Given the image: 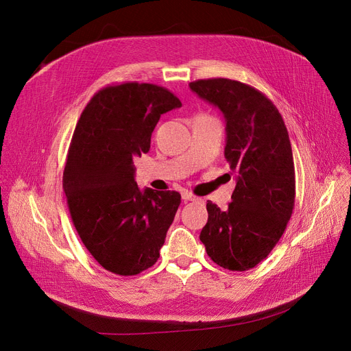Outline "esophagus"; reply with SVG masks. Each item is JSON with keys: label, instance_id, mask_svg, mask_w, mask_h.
I'll return each mask as SVG.
<instances>
[{"label": "esophagus", "instance_id": "obj_1", "mask_svg": "<svg viewBox=\"0 0 351 351\" xmlns=\"http://www.w3.org/2000/svg\"><path fill=\"white\" fill-rule=\"evenodd\" d=\"M182 199H183L184 202H195V200H197V197H196L195 195L189 193V192H183V193H182Z\"/></svg>", "mask_w": 351, "mask_h": 351}]
</instances>
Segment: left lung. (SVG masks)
Wrapping results in <instances>:
<instances>
[{
	"mask_svg": "<svg viewBox=\"0 0 351 351\" xmlns=\"http://www.w3.org/2000/svg\"><path fill=\"white\" fill-rule=\"evenodd\" d=\"M189 87L223 112L224 156L236 173L226 210L207 202L200 241L217 265L247 271L267 258L292 216L295 167L288 130L272 101L248 84L219 77Z\"/></svg>",
	"mask_w": 351,
	"mask_h": 351,
	"instance_id": "left-lung-1",
	"label": "left lung"
}]
</instances>
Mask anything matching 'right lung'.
Segmentation results:
<instances>
[{
    "mask_svg": "<svg viewBox=\"0 0 351 351\" xmlns=\"http://www.w3.org/2000/svg\"><path fill=\"white\" fill-rule=\"evenodd\" d=\"M182 107L167 90L123 83L96 93L80 115L63 172L73 224L95 260L117 275L152 267L180 195L138 188L134 158L147 154L160 114Z\"/></svg>",
    "mask_w": 351,
    "mask_h": 351,
    "instance_id": "1",
    "label": "right lung"
}]
</instances>
